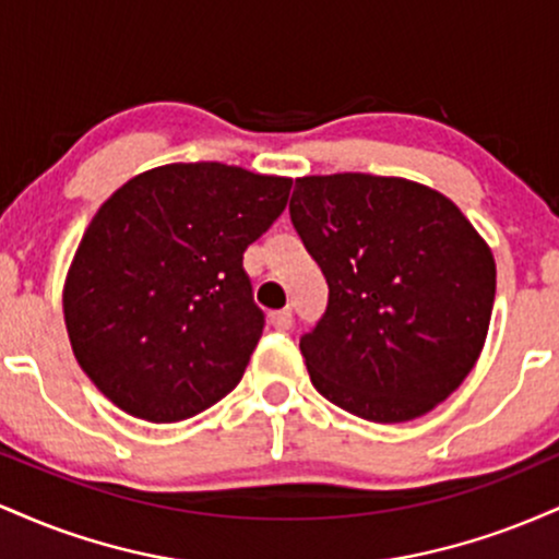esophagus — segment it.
Segmentation results:
<instances>
[{
    "label": "esophagus",
    "mask_w": 559,
    "mask_h": 559,
    "mask_svg": "<svg viewBox=\"0 0 559 559\" xmlns=\"http://www.w3.org/2000/svg\"><path fill=\"white\" fill-rule=\"evenodd\" d=\"M271 325L278 331H288L294 325V312L292 310H275L271 312Z\"/></svg>",
    "instance_id": "1"
}]
</instances>
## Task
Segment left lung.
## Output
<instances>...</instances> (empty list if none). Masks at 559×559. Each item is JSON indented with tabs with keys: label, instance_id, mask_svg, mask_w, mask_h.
Returning <instances> with one entry per match:
<instances>
[{
	"label": "left lung",
	"instance_id": "obj_1",
	"mask_svg": "<svg viewBox=\"0 0 559 559\" xmlns=\"http://www.w3.org/2000/svg\"><path fill=\"white\" fill-rule=\"evenodd\" d=\"M292 226L329 284L299 349L325 400L373 423L444 402L489 331L497 265L467 217L404 178H297Z\"/></svg>",
	"mask_w": 559,
	"mask_h": 559
}]
</instances>
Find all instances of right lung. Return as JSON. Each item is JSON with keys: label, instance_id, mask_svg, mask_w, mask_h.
<instances>
[{"label": "right lung", "instance_id": "obj_1", "mask_svg": "<svg viewBox=\"0 0 559 559\" xmlns=\"http://www.w3.org/2000/svg\"><path fill=\"white\" fill-rule=\"evenodd\" d=\"M288 189L234 165L178 163L102 204L62 301L75 360L107 400L176 423L236 389L265 329L243 252L284 213Z\"/></svg>", "mask_w": 559, "mask_h": 559}]
</instances>
